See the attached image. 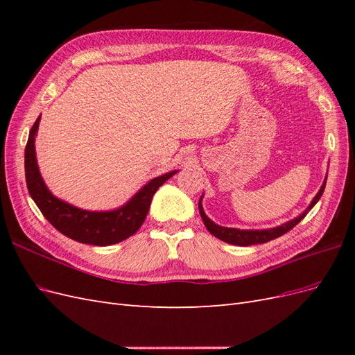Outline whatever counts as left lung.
<instances>
[{
    "mask_svg": "<svg viewBox=\"0 0 355 355\" xmlns=\"http://www.w3.org/2000/svg\"><path fill=\"white\" fill-rule=\"evenodd\" d=\"M326 180H327V175H326V179L323 182V185H321L320 191L315 194V197L313 198V201L309 202V206L299 214V216H296L295 219L292 220H287L284 223H282L280 227H275V228H266V230H239V228H227V227H220V225L214 223L207 214L206 211H204L202 209V196L198 201V210H200V216L204 222V225H206L207 231L214 235V237L225 241V243H230V244H234V245H252V244H262V243H268L274 239H278L280 235L288 232L290 230H292L293 227H296V225L302 220L306 213L313 209L317 201L321 198V196H323L324 192V188H326Z\"/></svg>",
    "mask_w": 355,
    "mask_h": 355,
    "instance_id": "1",
    "label": "left lung"
}]
</instances>
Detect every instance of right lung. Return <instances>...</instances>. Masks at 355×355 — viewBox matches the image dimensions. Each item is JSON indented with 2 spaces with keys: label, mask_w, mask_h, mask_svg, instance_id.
Wrapping results in <instances>:
<instances>
[{
  "label": "right lung",
  "mask_w": 355,
  "mask_h": 355,
  "mask_svg": "<svg viewBox=\"0 0 355 355\" xmlns=\"http://www.w3.org/2000/svg\"><path fill=\"white\" fill-rule=\"evenodd\" d=\"M40 120L41 116L32 125L25 148V178L29 196L35 201L44 218L59 232L83 244L111 245L132 237L142 227L157 189L176 175L178 170H171L168 173L151 179L121 207L105 211L75 207L53 196L40 173L35 154V136Z\"/></svg>",
  "instance_id": "obj_1"
}]
</instances>
